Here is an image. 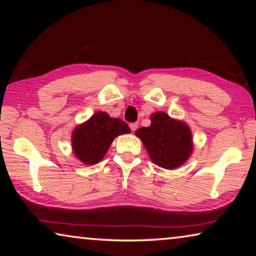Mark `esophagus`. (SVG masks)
Listing matches in <instances>:
<instances>
[{
  "label": "esophagus",
  "mask_w": 256,
  "mask_h": 256,
  "mask_svg": "<svg viewBox=\"0 0 256 256\" xmlns=\"http://www.w3.org/2000/svg\"><path fill=\"white\" fill-rule=\"evenodd\" d=\"M138 123H131V124H130V128H131L132 132H134L138 128Z\"/></svg>",
  "instance_id": "obj_1"
}]
</instances>
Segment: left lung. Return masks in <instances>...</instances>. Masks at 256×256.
Wrapping results in <instances>:
<instances>
[{
  "instance_id": "left-lung-1",
  "label": "left lung",
  "mask_w": 256,
  "mask_h": 256,
  "mask_svg": "<svg viewBox=\"0 0 256 256\" xmlns=\"http://www.w3.org/2000/svg\"><path fill=\"white\" fill-rule=\"evenodd\" d=\"M150 126L136 131L150 159L164 170H175L188 162L193 152V136L184 120L170 118L164 112L150 116Z\"/></svg>"
}]
</instances>
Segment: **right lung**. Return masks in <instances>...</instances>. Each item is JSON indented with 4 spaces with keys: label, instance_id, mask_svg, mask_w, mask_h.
Here are the masks:
<instances>
[{
    "label": "right lung",
    "instance_id": "add662e5",
    "mask_svg": "<svg viewBox=\"0 0 256 256\" xmlns=\"http://www.w3.org/2000/svg\"><path fill=\"white\" fill-rule=\"evenodd\" d=\"M130 132L131 130L124 120L112 118L105 112H97L73 130L72 152L82 164H98L105 157L114 138Z\"/></svg>",
    "mask_w": 256,
    "mask_h": 256
}]
</instances>
